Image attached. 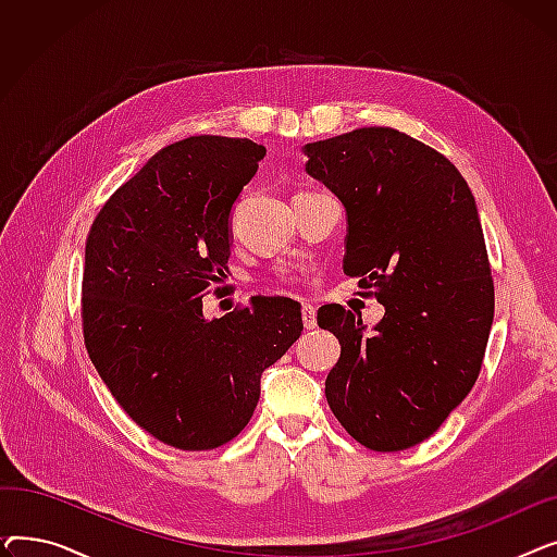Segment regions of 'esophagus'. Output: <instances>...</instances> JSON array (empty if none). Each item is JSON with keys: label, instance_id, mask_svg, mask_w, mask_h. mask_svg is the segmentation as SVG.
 <instances>
[{"label": "esophagus", "instance_id": "esophagus-1", "mask_svg": "<svg viewBox=\"0 0 557 557\" xmlns=\"http://www.w3.org/2000/svg\"><path fill=\"white\" fill-rule=\"evenodd\" d=\"M302 323H305V327L307 330H315V309L311 307V305H302Z\"/></svg>", "mask_w": 557, "mask_h": 557}]
</instances>
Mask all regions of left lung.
<instances>
[{
  "label": "left lung",
  "instance_id": "obj_1",
  "mask_svg": "<svg viewBox=\"0 0 557 557\" xmlns=\"http://www.w3.org/2000/svg\"><path fill=\"white\" fill-rule=\"evenodd\" d=\"M305 171L345 208L343 271L386 313L330 305L318 325L341 343L327 404L368 449L399 451L433 435L472 391L494 318L476 200L458 169L395 128L305 144Z\"/></svg>",
  "mask_w": 557,
  "mask_h": 557
}]
</instances>
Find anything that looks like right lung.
<instances>
[{"label":"right lung","instance_id":"1","mask_svg":"<svg viewBox=\"0 0 557 557\" xmlns=\"http://www.w3.org/2000/svg\"><path fill=\"white\" fill-rule=\"evenodd\" d=\"M263 156L246 137L175 141L112 194L87 234V355L133 422L175 449L239 435L263 370L302 334L298 302L280 298L202 315L205 288L227 271L232 208Z\"/></svg>","mask_w":557,"mask_h":557}]
</instances>
